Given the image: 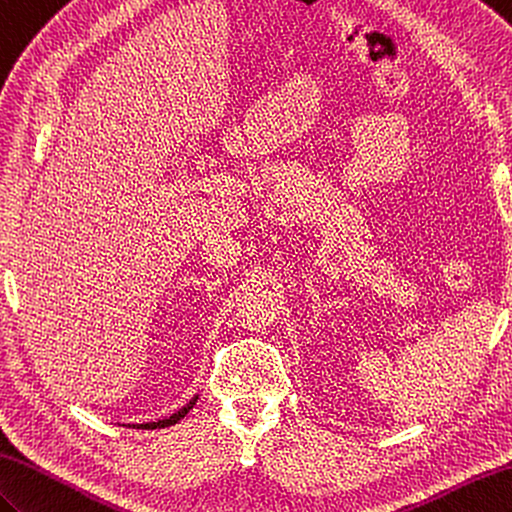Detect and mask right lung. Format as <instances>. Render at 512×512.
<instances>
[{"label": "right lung", "mask_w": 512, "mask_h": 512, "mask_svg": "<svg viewBox=\"0 0 512 512\" xmlns=\"http://www.w3.org/2000/svg\"><path fill=\"white\" fill-rule=\"evenodd\" d=\"M197 399H199V394H195V396H192V399L184 405V407H181V410L179 412H175L173 416H168V418H162V420H157V423H142V425H129V427H142V429H164V427H170V425H175V423H179V420L181 418H184L190 410H192V407H195V403H197Z\"/></svg>", "instance_id": "add662e5"}]
</instances>
